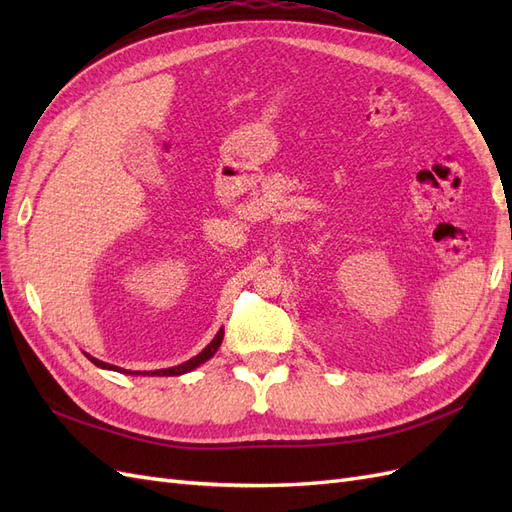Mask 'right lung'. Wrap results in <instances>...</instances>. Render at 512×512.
Here are the masks:
<instances>
[{
  "instance_id": "1",
  "label": "right lung",
  "mask_w": 512,
  "mask_h": 512,
  "mask_svg": "<svg viewBox=\"0 0 512 512\" xmlns=\"http://www.w3.org/2000/svg\"><path fill=\"white\" fill-rule=\"evenodd\" d=\"M222 339H224V329H220L218 333H215V337L211 339V344H207L203 350H200L196 356H192L190 361H185L181 365H175V367H168V369H156V371H130V369H121L117 365H111V363H104V361H98L94 359V356L87 354V359L94 363L96 367L100 369H111V371H119V374H132V376H181V374H188V371L200 367L203 363H207L211 356L218 352V348L222 346Z\"/></svg>"
}]
</instances>
